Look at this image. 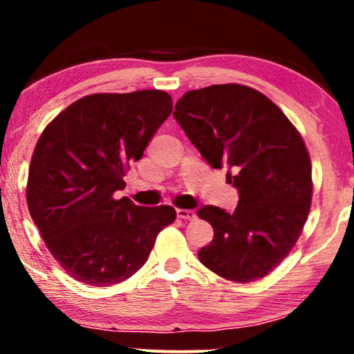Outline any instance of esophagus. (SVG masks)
I'll return each mask as SVG.
<instances>
[{
  "mask_svg": "<svg viewBox=\"0 0 354 354\" xmlns=\"http://www.w3.org/2000/svg\"><path fill=\"white\" fill-rule=\"evenodd\" d=\"M176 216L181 218V219H194V218H196V213H194L193 209L178 208V209H176Z\"/></svg>",
  "mask_w": 354,
  "mask_h": 354,
  "instance_id": "34e87169",
  "label": "esophagus"
}]
</instances>
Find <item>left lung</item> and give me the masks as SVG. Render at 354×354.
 Listing matches in <instances>:
<instances>
[{
	"mask_svg": "<svg viewBox=\"0 0 354 354\" xmlns=\"http://www.w3.org/2000/svg\"><path fill=\"white\" fill-rule=\"evenodd\" d=\"M174 120L213 168H230L238 189L233 213L203 206L214 230L200 261L221 278H265L290 254L311 208V160L301 135L263 93L245 84H213L185 93Z\"/></svg>",
	"mask_w": 354,
	"mask_h": 354,
	"instance_id": "1",
	"label": "left lung"
}]
</instances>
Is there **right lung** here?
Returning <instances> with one entry per match:
<instances>
[{
	"instance_id": "add662e5",
	"label": "right lung",
	"mask_w": 354,
	"mask_h": 354,
	"mask_svg": "<svg viewBox=\"0 0 354 354\" xmlns=\"http://www.w3.org/2000/svg\"><path fill=\"white\" fill-rule=\"evenodd\" d=\"M160 89L84 96L44 128L31 158L26 201L53 258L91 286H111L145 265L173 206L116 200L124 171L171 115Z\"/></svg>"
}]
</instances>
